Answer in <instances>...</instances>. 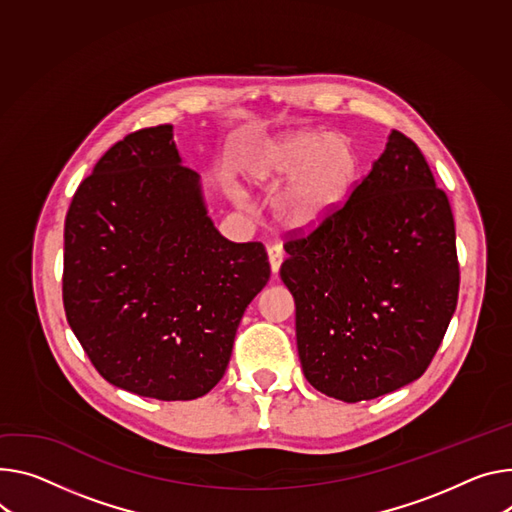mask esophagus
<instances>
[{"label": "esophagus", "mask_w": 512, "mask_h": 512, "mask_svg": "<svg viewBox=\"0 0 512 512\" xmlns=\"http://www.w3.org/2000/svg\"><path fill=\"white\" fill-rule=\"evenodd\" d=\"M267 257H269V265H271V271L277 273L282 267V261H284V249L282 245H271L267 249Z\"/></svg>", "instance_id": "obj_1"}]
</instances>
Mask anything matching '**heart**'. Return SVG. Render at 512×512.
I'll use <instances>...</instances> for the list:
<instances>
[{
    "mask_svg": "<svg viewBox=\"0 0 512 512\" xmlns=\"http://www.w3.org/2000/svg\"><path fill=\"white\" fill-rule=\"evenodd\" d=\"M251 175L269 188L292 180L280 210L290 226L306 230L343 208L353 190L357 161L337 134L294 132L263 145Z\"/></svg>",
    "mask_w": 512,
    "mask_h": 512,
    "instance_id": "heart-1",
    "label": "heart"
}]
</instances>
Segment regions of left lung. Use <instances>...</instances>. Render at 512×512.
I'll list each match as a JSON object with an SVG mask.
<instances>
[{"label":"left lung","instance_id":"obj_1","mask_svg":"<svg viewBox=\"0 0 512 512\" xmlns=\"http://www.w3.org/2000/svg\"><path fill=\"white\" fill-rule=\"evenodd\" d=\"M284 247L298 355L318 392L361 402L425 374L457 306L459 263L449 200L408 136L392 130L343 208Z\"/></svg>","mask_w":512,"mask_h":512}]
</instances>
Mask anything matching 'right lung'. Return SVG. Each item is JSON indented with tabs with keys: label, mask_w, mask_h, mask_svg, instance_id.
Masks as SVG:
<instances>
[{
	"label": "right lung",
	"mask_w": 512,
	"mask_h": 512,
	"mask_svg": "<svg viewBox=\"0 0 512 512\" xmlns=\"http://www.w3.org/2000/svg\"><path fill=\"white\" fill-rule=\"evenodd\" d=\"M269 275L261 243H232L214 228L171 124L106 151L65 218L69 327L100 376L138 396L208 394Z\"/></svg>",
	"instance_id": "right-lung-1"
}]
</instances>
